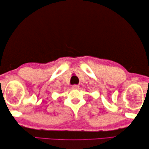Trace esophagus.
I'll list each match as a JSON object with an SVG mask.
<instances>
[{"mask_svg":"<svg viewBox=\"0 0 149 149\" xmlns=\"http://www.w3.org/2000/svg\"><path fill=\"white\" fill-rule=\"evenodd\" d=\"M72 88V89H78V88H79V86L77 84H74V85H73Z\"/></svg>","mask_w":149,"mask_h":149,"instance_id":"1","label":"esophagus"}]
</instances>
